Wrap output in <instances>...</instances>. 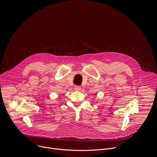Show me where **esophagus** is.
Segmentation results:
<instances>
[{
	"label": "esophagus",
	"mask_w": 157,
	"mask_h": 157,
	"mask_svg": "<svg viewBox=\"0 0 157 157\" xmlns=\"http://www.w3.org/2000/svg\"><path fill=\"white\" fill-rule=\"evenodd\" d=\"M81 86H75V89L76 91H80L81 90Z\"/></svg>",
	"instance_id": "1"
}]
</instances>
